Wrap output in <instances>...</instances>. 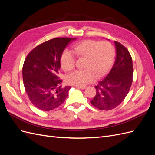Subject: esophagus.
Wrapping results in <instances>:
<instances>
[{"label":"esophagus","instance_id":"obj_1","mask_svg":"<svg viewBox=\"0 0 155 155\" xmlns=\"http://www.w3.org/2000/svg\"><path fill=\"white\" fill-rule=\"evenodd\" d=\"M76 87L78 88H80V89H85L87 88L86 86H83V87H78V86H76Z\"/></svg>","mask_w":155,"mask_h":155}]
</instances>
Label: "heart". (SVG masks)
Listing matches in <instances>:
<instances>
[{
  "label": "heart",
  "mask_w": 155,
  "mask_h": 155,
  "mask_svg": "<svg viewBox=\"0 0 155 155\" xmlns=\"http://www.w3.org/2000/svg\"><path fill=\"white\" fill-rule=\"evenodd\" d=\"M74 54L78 58H85L84 70H79L65 77L67 84L83 87L94 81L97 76L101 78L110 68L114 59V46L107 41H97L87 39L74 45L72 48ZM61 66L65 72L72 70L76 64L74 55L64 51L61 56Z\"/></svg>",
  "instance_id": "b5f03b06"
}]
</instances>
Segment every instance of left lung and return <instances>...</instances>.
<instances>
[{"label": "left lung", "mask_w": 155, "mask_h": 155, "mask_svg": "<svg viewBox=\"0 0 155 155\" xmlns=\"http://www.w3.org/2000/svg\"><path fill=\"white\" fill-rule=\"evenodd\" d=\"M116 59L109 73L95 87L96 94L91 104L99 110H109L118 107L128 94L133 82L132 57L124 45L114 41Z\"/></svg>", "instance_id": "left-lung-1"}]
</instances>
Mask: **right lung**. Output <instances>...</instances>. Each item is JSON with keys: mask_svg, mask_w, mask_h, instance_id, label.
I'll use <instances>...</instances> for the list:
<instances>
[{"mask_svg": "<svg viewBox=\"0 0 155 155\" xmlns=\"http://www.w3.org/2000/svg\"><path fill=\"white\" fill-rule=\"evenodd\" d=\"M76 38L57 37L37 46L28 54L22 67L23 83L31 104L49 111L62 105L70 87H62L58 77L65 47Z\"/></svg>", "mask_w": 155, "mask_h": 155, "instance_id": "obj_1", "label": "right lung"}]
</instances>
